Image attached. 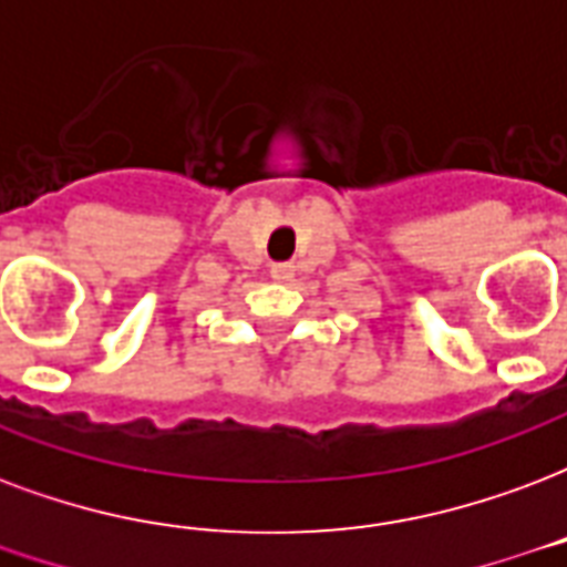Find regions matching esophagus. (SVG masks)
I'll use <instances>...</instances> for the list:
<instances>
[{"instance_id":"esophagus-1","label":"esophagus","mask_w":567,"mask_h":567,"mask_svg":"<svg viewBox=\"0 0 567 567\" xmlns=\"http://www.w3.org/2000/svg\"><path fill=\"white\" fill-rule=\"evenodd\" d=\"M270 276L276 279V282H291V279H295V264H288V261L270 264Z\"/></svg>"}]
</instances>
